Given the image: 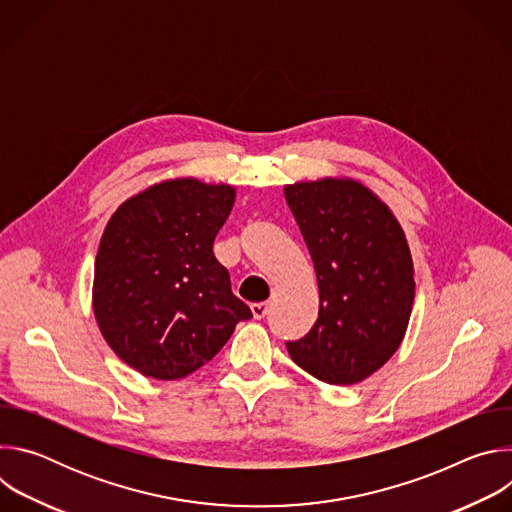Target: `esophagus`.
I'll list each match as a JSON object with an SVG mask.
<instances>
[{"label":"esophagus","instance_id":"obj_1","mask_svg":"<svg viewBox=\"0 0 512 512\" xmlns=\"http://www.w3.org/2000/svg\"><path fill=\"white\" fill-rule=\"evenodd\" d=\"M251 312H253V318L255 320H261L267 316L269 312V304L267 302H259V304H251Z\"/></svg>","mask_w":512,"mask_h":512}]
</instances>
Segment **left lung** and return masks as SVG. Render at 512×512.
<instances>
[{
	"instance_id": "obj_1",
	"label": "left lung",
	"mask_w": 512,
	"mask_h": 512,
	"mask_svg": "<svg viewBox=\"0 0 512 512\" xmlns=\"http://www.w3.org/2000/svg\"><path fill=\"white\" fill-rule=\"evenodd\" d=\"M308 245L320 308L312 330L285 342L298 367L328 385H356L401 346L415 300L411 249L393 210L352 178L283 186Z\"/></svg>"
}]
</instances>
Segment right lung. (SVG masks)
I'll use <instances>...</instances> for the list:
<instances>
[{"instance_id": "1", "label": "right lung", "mask_w": 512, "mask_h": 512, "mask_svg": "<svg viewBox=\"0 0 512 512\" xmlns=\"http://www.w3.org/2000/svg\"><path fill=\"white\" fill-rule=\"evenodd\" d=\"M235 196L231 184L174 178L127 198L109 218L93 312L109 348L143 377H188L253 316L212 253Z\"/></svg>"}]
</instances>
